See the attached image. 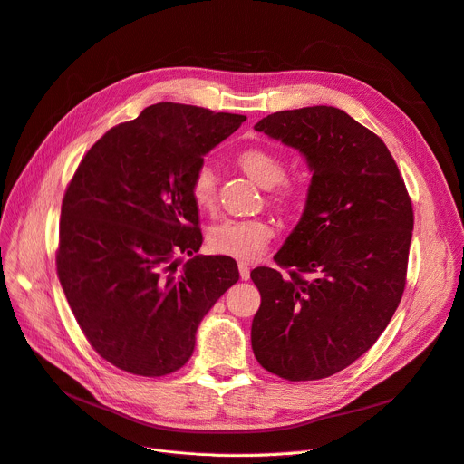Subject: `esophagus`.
Segmentation results:
<instances>
[{
  "instance_id": "esophagus-1",
  "label": "esophagus",
  "mask_w": 464,
  "mask_h": 464,
  "mask_svg": "<svg viewBox=\"0 0 464 464\" xmlns=\"http://www.w3.org/2000/svg\"><path fill=\"white\" fill-rule=\"evenodd\" d=\"M237 270H239V277L241 279H249V276H251V268H249V262L247 260H239L237 262Z\"/></svg>"
}]
</instances>
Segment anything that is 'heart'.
I'll return each instance as SVG.
<instances>
[{"instance_id": "obj_1", "label": "heart", "mask_w": 464, "mask_h": 464, "mask_svg": "<svg viewBox=\"0 0 464 464\" xmlns=\"http://www.w3.org/2000/svg\"><path fill=\"white\" fill-rule=\"evenodd\" d=\"M237 166L262 185L274 187L272 202L277 208H291L298 200V187L285 179L286 164L279 152L268 147L251 145L236 154ZM190 198L198 209L213 211L217 204V173L208 162L200 164L190 178ZM274 236V227L266 218H223L208 232V246L234 258L258 256Z\"/></svg>"}]
</instances>
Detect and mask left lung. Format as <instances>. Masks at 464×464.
<instances>
[{"label":"left lung","instance_id":"1","mask_svg":"<svg viewBox=\"0 0 464 464\" xmlns=\"http://www.w3.org/2000/svg\"><path fill=\"white\" fill-rule=\"evenodd\" d=\"M298 149L314 175L300 223L251 279L258 364L289 382L347 368L378 342L401 304L413 230L404 179L387 145L330 105L277 111L255 124Z\"/></svg>","mask_w":464,"mask_h":464}]
</instances>
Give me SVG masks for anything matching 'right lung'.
Returning <instances> with one entry per match:
<instances>
[{
	"label": "right lung",
	"mask_w": 464,
	"mask_h": 464,
	"mask_svg": "<svg viewBox=\"0 0 464 464\" xmlns=\"http://www.w3.org/2000/svg\"><path fill=\"white\" fill-rule=\"evenodd\" d=\"M244 115L162 102L107 130L65 188L56 272L88 343L113 366L160 378L187 364L196 330L239 279L230 256L198 253L190 178Z\"/></svg>",
	"instance_id": "right-lung-1"
}]
</instances>
